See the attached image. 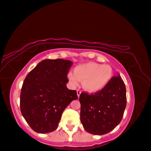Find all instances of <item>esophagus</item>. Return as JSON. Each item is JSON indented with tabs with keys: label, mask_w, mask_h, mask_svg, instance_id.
Segmentation results:
<instances>
[{
	"label": "esophagus",
	"mask_w": 151,
	"mask_h": 151,
	"mask_svg": "<svg viewBox=\"0 0 151 151\" xmlns=\"http://www.w3.org/2000/svg\"><path fill=\"white\" fill-rule=\"evenodd\" d=\"M76 93H77V96H78V97H79L80 95H81V92L80 90H76Z\"/></svg>",
	"instance_id": "obj_1"
}]
</instances>
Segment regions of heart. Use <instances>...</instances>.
Masks as SVG:
<instances>
[{
    "label": "heart",
    "mask_w": 151,
    "mask_h": 151,
    "mask_svg": "<svg viewBox=\"0 0 151 151\" xmlns=\"http://www.w3.org/2000/svg\"><path fill=\"white\" fill-rule=\"evenodd\" d=\"M113 76V69L110 65L89 62L78 65L75 73L69 74L68 78L74 86L79 81H83V88L88 93L95 94L103 90L111 82Z\"/></svg>",
    "instance_id": "obj_1"
}]
</instances>
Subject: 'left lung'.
<instances>
[{
    "label": "left lung",
    "instance_id": "obj_1",
    "mask_svg": "<svg viewBox=\"0 0 151 151\" xmlns=\"http://www.w3.org/2000/svg\"><path fill=\"white\" fill-rule=\"evenodd\" d=\"M80 118L83 128L91 134L109 133L121 122L127 105L126 88L120 76H113L109 84L94 94L80 95Z\"/></svg>",
    "mask_w": 151,
    "mask_h": 151
}]
</instances>
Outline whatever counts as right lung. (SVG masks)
Wrapping results in <instances>:
<instances>
[{"label":"right lung","instance_id":"obj_1","mask_svg":"<svg viewBox=\"0 0 151 151\" xmlns=\"http://www.w3.org/2000/svg\"><path fill=\"white\" fill-rule=\"evenodd\" d=\"M73 62L44 59L31 70L23 83L20 111L34 131L47 133L57 129L61 114L73 100L76 90H68L67 75Z\"/></svg>","mask_w":151,"mask_h":151}]
</instances>
